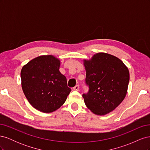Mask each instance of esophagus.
Instances as JSON below:
<instances>
[{
	"label": "esophagus",
	"mask_w": 150,
	"mask_h": 150,
	"mask_svg": "<svg viewBox=\"0 0 150 150\" xmlns=\"http://www.w3.org/2000/svg\"><path fill=\"white\" fill-rule=\"evenodd\" d=\"M73 89H74V91H78L79 90V86H78V85H76V86H75V87H74Z\"/></svg>",
	"instance_id": "obj_1"
}]
</instances>
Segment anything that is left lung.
<instances>
[{"label":"left lung","instance_id":"1","mask_svg":"<svg viewBox=\"0 0 150 150\" xmlns=\"http://www.w3.org/2000/svg\"><path fill=\"white\" fill-rule=\"evenodd\" d=\"M83 64L89 89L83 94L86 106L95 115L108 114L126 96L129 81L128 67L119 58L104 52L84 59Z\"/></svg>","mask_w":150,"mask_h":150}]
</instances>
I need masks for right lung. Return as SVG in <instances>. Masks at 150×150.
I'll list each match as a JSON object with an SVG mask.
<instances>
[{
  "label": "right lung",
  "instance_id": "right-lung-1",
  "mask_svg": "<svg viewBox=\"0 0 150 150\" xmlns=\"http://www.w3.org/2000/svg\"><path fill=\"white\" fill-rule=\"evenodd\" d=\"M60 60L52 55L40 56L22 67V88L29 103L40 111H55L64 104L71 89L59 71Z\"/></svg>",
  "mask_w": 150,
  "mask_h": 150
}]
</instances>
